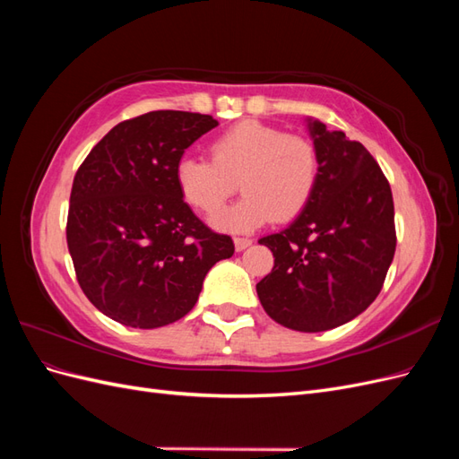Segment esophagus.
<instances>
[{"label": "esophagus", "mask_w": 459, "mask_h": 459, "mask_svg": "<svg viewBox=\"0 0 459 459\" xmlns=\"http://www.w3.org/2000/svg\"><path fill=\"white\" fill-rule=\"evenodd\" d=\"M233 243H235V248H238V251H245L247 247H251V245H253V239H247V238H235V239H233Z\"/></svg>", "instance_id": "obj_1"}]
</instances>
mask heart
Returning <instances> with one entry per match:
<instances>
[{
    "label": "heart",
    "instance_id": "obj_1",
    "mask_svg": "<svg viewBox=\"0 0 459 459\" xmlns=\"http://www.w3.org/2000/svg\"><path fill=\"white\" fill-rule=\"evenodd\" d=\"M212 160L184 155L176 186L184 201L204 214L218 212L238 191L245 197L212 218L230 231H251L266 221L297 218L314 197L319 159L312 142L258 120H243L211 145Z\"/></svg>",
    "mask_w": 459,
    "mask_h": 459
}]
</instances>
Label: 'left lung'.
I'll return each mask as SVG.
<instances>
[{"instance_id":"left-lung-1","label":"left lung","mask_w":459,"mask_h":459,"mask_svg":"<svg viewBox=\"0 0 459 459\" xmlns=\"http://www.w3.org/2000/svg\"><path fill=\"white\" fill-rule=\"evenodd\" d=\"M319 178L293 224L262 238L273 268L256 283L273 322L317 333L339 327L377 299L394 258V203L379 164L344 132L308 118Z\"/></svg>"}]
</instances>
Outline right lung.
Instances as JSON below:
<instances>
[{
  "label": "right lung",
  "mask_w": 459,
  "mask_h": 459,
  "mask_svg": "<svg viewBox=\"0 0 459 459\" xmlns=\"http://www.w3.org/2000/svg\"><path fill=\"white\" fill-rule=\"evenodd\" d=\"M211 115L152 110L124 120L80 164L71 191L66 243L76 280L115 322L155 329L184 317L204 275L235 251L206 228L176 186V162Z\"/></svg>",
  "instance_id": "add662e5"
}]
</instances>
